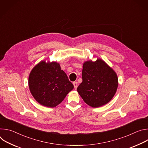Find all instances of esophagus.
I'll return each instance as SVG.
<instances>
[{
    "label": "esophagus",
    "instance_id": "1",
    "mask_svg": "<svg viewBox=\"0 0 148 148\" xmlns=\"http://www.w3.org/2000/svg\"><path fill=\"white\" fill-rule=\"evenodd\" d=\"M73 85L74 86V88L76 90L77 88V82H75V81L73 82Z\"/></svg>",
    "mask_w": 148,
    "mask_h": 148
}]
</instances>
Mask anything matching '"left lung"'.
I'll return each instance as SVG.
<instances>
[{"mask_svg": "<svg viewBox=\"0 0 148 148\" xmlns=\"http://www.w3.org/2000/svg\"><path fill=\"white\" fill-rule=\"evenodd\" d=\"M82 82L77 92L89 106L99 107L108 103L114 97L118 86L115 71L101 58L84 62Z\"/></svg>", "mask_w": 148, "mask_h": 148, "instance_id": "1", "label": "left lung"}]
</instances>
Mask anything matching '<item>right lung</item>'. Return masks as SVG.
<instances>
[{
	"label": "right lung",
	"mask_w": 148,
	"mask_h": 148,
	"mask_svg": "<svg viewBox=\"0 0 148 148\" xmlns=\"http://www.w3.org/2000/svg\"><path fill=\"white\" fill-rule=\"evenodd\" d=\"M28 83L36 101L51 108L57 106L74 88L67 74L56 61L39 62L32 70Z\"/></svg>",
	"instance_id": "right-lung-1"
}]
</instances>
